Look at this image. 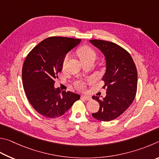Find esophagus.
Here are the masks:
<instances>
[{"label":"esophagus","instance_id":"1","mask_svg":"<svg viewBox=\"0 0 159 159\" xmlns=\"http://www.w3.org/2000/svg\"><path fill=\"white\" fill-rule=\"evenodd\" d=\"M81 97L82 99H84V100H86V101H89V100L91 99V97L89 96H87V95H82Z\"/></svg>","mask_w":159,"mask_h":159}]
</instances>
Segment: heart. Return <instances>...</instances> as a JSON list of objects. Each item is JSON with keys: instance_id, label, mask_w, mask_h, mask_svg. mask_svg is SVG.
<instances>
[{"instance_id": "1", "label": "heart", "mask_w": 159, "mask_h": 159, "mask_svg": "<svg viewBox=\"0 0 159 159\" xmlns=\"http://www.w3.org/2000/svg\"><path fill=\"white\" fill-rule=\"evenodd\" d=\"M77 56L80 58V61H82V63L87 61H95L97 57V54L95 50L91 48V47L84 45L80 47L77 50ZM68 57L66 56L65 58L63 61V66H65L67 60H68Z\"/></svg>"}]
</instances>
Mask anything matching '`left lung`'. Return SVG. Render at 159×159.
<instances>
[{
    "label": "left lung",
    "mask_w": 159,
    "mask_h": 159,
    "mask_svg": "<svg viewBox=\"0 0 159 159\" xmlns=\"http://www.w3.org/2000/svg\"><path fill=\"white\" fill-rule=\"evenodd\" d=\"M90 43L103 54L106 70L102 80L107 87L106 96L92 98L100 104L99 110L92 113L98 120L110 121L122 115L135 98L138 85V72L131 56L112 42L90 40ZM102 97V96H101Z\"/></svg>",
    "instance_id": "8db88e82"
}]
</instances>
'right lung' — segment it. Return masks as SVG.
Segmentation results:
<instances>
[{
  "label": "right lung",
  "mask_w": 159,
  "mask_h": 159,
  "mask_svg": "<svg viewBox=\"0 0 159 159\" xmlns=\"http://www.w3.org/2000/svg\"><path fill=\"white\" fill-rule=\"evenodd\" d=\"M81 39L50 37L35 46L26 58L22 68V81L26 97L41 115L57 118L63 115L80 95L71 91L61 93L54 87V80L62 70L67 53Z\"/></svg>",
  "instance_id": "right-lung-1"
}]
</instances>
